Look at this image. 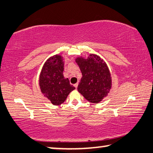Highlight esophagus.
Returning <instances> with one entry per match:
<instances>
[{
    "label": "esophagus",
    "instance_id": "1",
    "mask_svg": "<svg viewBox=\"0 0 153 153\" xmlns=\"http://www.w3.org/2000/svg\"><path fill=\"white\" fill-rule=\"evenodd\" d=\"M77 86H78V83H76V84H74V86H75V88H77Z\"/></svg>",
    "mask_w": 153,
    "mask_h": 153
}]
</instances>
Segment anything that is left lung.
Instances as JSON below:
<instances>
[{
  "mask_svg": "<svg viewBox=\"0 0 153 153\" xmlns=\"http://www.w3.org/2000/svg\"><path fill=\"white\" fill-rule=\"evenodd\" d=\"M82 71V77L77 90L87 100L92 103L101 101L111 88L110 71L102 59L91 54L87 59H76Z\"/></svg>",
  "mask_w": 153,
  "mask_h": 153,
  "instance_id": "obj_1",
  "label": "left lung"
}]
</instances>
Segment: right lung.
<instances>
[{
    "label": "right lung",
    "instance_id": "right-lung-1",
    "mask_svg": "<svg viewBox=\"0 0 153 153\" xmlns=\"http://www.w3.org/2000/svg\"><path fill=\"white\" fill-rule=\"evenodd\" d=\"M64 63L60 55L49 58L44 65L40 75L41 92L54 105L64 102L75 87L63 76Z\"/></svg>",
    "mask_w": 153,
    "mask_h": 153
}]
</instances>
